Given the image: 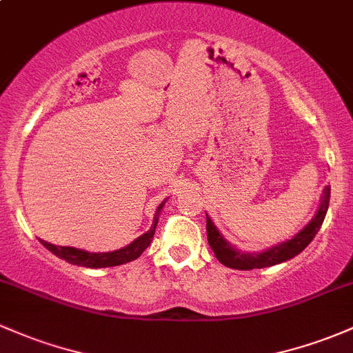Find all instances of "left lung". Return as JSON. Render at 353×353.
Returning <instances> with one entry per match:
<instances>
[{"label":"left lung","mask_w":353,"mask_h":353,"mask_svg":"<svg viewBox=\"0 0 353 353\" xmlns=\"http://www.w3.org/2000/svg\"><path fill=\"white\" fill-rule=\"evenodd\" d=\"M328 202H330V187H325L323 195H321L320 207L318 212L314 214L312 222L305 227L303 230L294 236L290 241L278 244L276 248L268 249L263 252H241L236 248L229 244V242L223 239V236L219 232L217 227L214 225L212 219L207 215V239L208 244H210L212 251H214L215 257L219 259V263H222L223 266L232 268V269H241V271H249V269H261V268H269L274 266V264L284 263V261L293 259L294 256H298L299 252L305 251L306 245L313 241V237L316 236L318 230H320L321 223L325 221V215L328 210Z\"/></svg>","instance_id":"1"}]
</instances>
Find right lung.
Here are the masks:
<instances>
[{
  "instance_id": "obj_1",
  "label": "right lung",
  "mask_w": 353,
  "mask_h": 353,
  "mask_svg": "<svg viewBox=\"0 0 353 353\" xmlns=\"http://www.w3.org/2000/svg\"><path fill=\"white\" fill-rule=\"evenodd\" d=\"M166 202V200H165ZM165 202L160 203V207L157 208V215H154V221L151 223V229L146 234L139 236L136 241H132L130 245L123 249H117L112 252H87L82 249L75 248H62V245H54L47 241H41V244L48 249L50 252H54L57 257L67 261V263L75 264V266H84V268H111V266H119V264H126L130 261L138 259L141 256L143 251L151 244L154 236V229H157L158 223V215H160Z\"/></svg>"
}]
</instances>
